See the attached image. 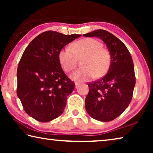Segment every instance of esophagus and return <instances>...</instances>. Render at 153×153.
I'll list each match as a JSON object with an SVG mask.
<instances>
[{
    "label": "esophagus",
    "instance_id": "1",
    "mask_svg": "<svg viewBox=\"0 0 153 153\" xmlns=\"http://www.w3.org/2000/svg\"><path fill=\"white\" fill-rule=\"evenodd\" d=\"M79 85H80V83H79V82H75V86H76V88L78 87V86H79Z\"/></svg>",
    "mask_w": 153,
    "mask_h": 153
}]
</instances>
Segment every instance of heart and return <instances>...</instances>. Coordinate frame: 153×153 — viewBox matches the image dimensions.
I'll return each mask as SVG.
<instances>
[{
    "label": "heart",
    "mask_w": 153,
    "mask_h": 153,
    "mask_svg": "<svg viewBox=\"0 0 153 153\" xmlns=\"http://www.w3.org/2000/svg\"><path fill=\"white\" fill-rule=\"evenodd\" d=\"M71 48L61 49L59 53V60L65 71L74 70L77 66V58L85 56L82 61L84 67L71 74L72 79L88 81L95 76L101 77L107 73L111 64V55L99 41L92 38H84L72 44Z\"/></svg>",
    "instance_id": "obj_1"
}]
</instances>
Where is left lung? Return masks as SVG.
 Masks as SVG:
<instances>
[{
	"mask_svg": "<svg viewBox=\"0 0 153 153\" xmlns=\"http://www.w3.org/2000/svg\"><path fill=\"white\" fill-rule=\"evenodd\" d=\"M84 36H96L102 40L111 59L107 74L88 84L85 107L88 113L95 120L112 121L126 109L132 99L136 84L132 58L126 45L107 31L97 30Z\"/></svg>",
	"mask_w": 153,
	"mask_h": 153,
	"instance_id": "1",
	"label": "left lung"
}]
</instances>
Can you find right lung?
Wrapping results in <instances>:
<instances>
[{
    "instance_id": "add662e5",
    "label": "right lung",
    "mask_w": 153,
    "mask_h": 153,
    "mask_svg": "<svg viewBox=\"0 0 153 153\" xmlns=\"http://www.w3.org/2000/svg\"><path fill=\"white\" fill-rule=\"evenodd\" d=\"M46 31L29 44L18 65L17 94L25 113L40 122H48L63 112L75 84L65 74L59 53L80 37Z\"/></svg>"
}]
</instances>
